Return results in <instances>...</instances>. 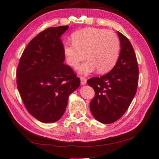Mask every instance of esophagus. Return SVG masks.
<instances>
[{
    "label": "esophagus",
    "instance_id": "esophagus-1",
    "mask_svg": "<svg viewBox=\"0 0 159 159\" xmlns=\"http://www.w3.org/2000/svg\"><path fill=\"white\" fill-rule=\"evenodd\" d=\"M80 83H81V85H85L86 83H87V79H85V77L83 76H80Z\"/></svg>",
    "mask_w": 159,
    "mask_h": 159
}]
</instances>
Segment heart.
<instances>
[{
    "mask_svg": "<svg viewBox=\"0 0 159 159\" xmlns=\"http://www.w3.org/2000/svg\"><path fill=\"white\" fill-rule=\"evenodd\" d=\"M71 43H65L63 50L67 63L77 68L85 60L80 72L88 74L98 70L104 74L110 71L119 57L120 42L113 31L101 28L88 27L75 32Z\"/></svg>",
    "mask_w": 159,
    "mask_h": 159,
    "instance_id": "heart-1",
    "label": "heart"
}]
</instances>
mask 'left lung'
<instances>
[{"label":"left lung","instance_id":"obj_1","mask_svg":"<svg viewBox=\"0 0 159 159\" xmlns=\"http://www.w3.org/2000/svg\"><path fill=\"white\" fill-rule=\"evenodd\" d=\"M120 52L110 72L88 80L95 96L89 107L95 119L102 123H112L125 114L136 94L139 83V67L129 39L118 32Z\"/></svg>","mask_w":159,"mask_h":159}]
</instances>
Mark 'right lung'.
<instances>
[{
    "label": "right lung",
    "instance_id": "add662e5",
    "mask_svg": "<svg viewBox=\"0 0 159 159\" xmlns=\"http://www.w3.org/2000/svg\"><path fill=\"white\" fill-rule=\"evenodd\" d=\"M68 26L49 27L40 32L25 49L16 71L18 92L25 107L42 123H54L63 116L69 96L80 86L74 70L63 63L61 36Z\"/></svg>",
    "mask_w": 159,
    "mask_h": 159
}]
</instances>
